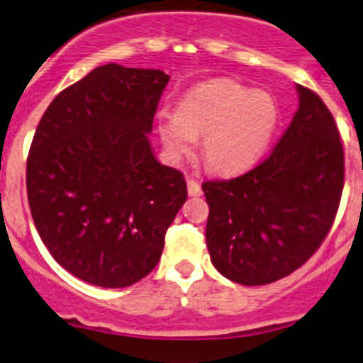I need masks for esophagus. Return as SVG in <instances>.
I'll return each instance as SVG.
<instances>
[{"label": "esophagus", "mask_w": 363, "mask_h": 363, "mask_svg": "<svg viewBox=\"0 0 363 363\" xmlns=\"http://www.w3.org/2000/svg\"><path fill=\"white\" fill-rule=\"evenodd\" d=\"M188 193L191 196H200L202 195V186L195 181V179L188 177Z\"/></svg>", "instance_id": "obj_1"}]
</instances>
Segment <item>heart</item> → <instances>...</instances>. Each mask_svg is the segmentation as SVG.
Listing matches in <instances>:
<instances>
[{
    "mask_svg": "<svg viewBox=\"0 0 363 363\" xmlns=\"http://www.w3.org/2000/svg\"><path fill=\"white\" fill-rule=\"evenodd\" d=\"M279 124V108L266 92L234 79H218L189 90L177 113L161 111L157 128L164 149L181 157L202 136L200 150L216 174H239L260 160Z\"/></svg>",
    "mask_w": 363,
    "mask_h": 363,
    "instance_id": "b5f03b06",
    "label": "heart"
}]
</instances>
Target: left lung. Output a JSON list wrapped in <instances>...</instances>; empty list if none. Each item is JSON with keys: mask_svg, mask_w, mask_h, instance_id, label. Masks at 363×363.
Wrapping results in <instances>:
<instances>
[{"mask_svg": "<svg viewBox=\"0 0 363 363\" xmlns=\"http://www.w3.org/2000/svg\"><path fill=\"white\" fill-rule=\"evenodd\" d=\"M300 106L273 152L246 174L202 184L211 262L241 286L303 266L325 241L344 188V149L321 97L296 84Z\"/></svg>", "mask_w": 363, "mask_h": 363, "instance_id": "1", "label": "left lung"}]
</instances>
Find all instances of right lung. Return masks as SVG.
<instances>
[{
    "label": "right lung",
    "instance_id": "right-lung-1",
    "mask_svg": "<svg viewBox=\"0 0 363 363\" xmlns=\"http://www.w3.org/2000/svg\"><path fill=\"white\" fill-rule=\"evenodd\" d=\"M170 76L108 63L52 99L26 163L38 235L69 273L128 287L160 262L164 234L188 199L184 175L149 142Z\"/></svg>",
    "mask_w": 363,
    "mask_h": 363
}]
</instances>
